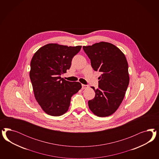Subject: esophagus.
<instances>
[{
	"instance_id": "1",
	"label": "esophagus",
	"mask_w": 159,
	"mask_h": 159,
	"mask_svg": "<svg viewBox=\"0 0 159 159\" xmlns=\"http://www.w3.org/2000/svg\"><path fill=\"white\" fill-rule=\"evenodd\" d=\"M87 85H85V84H82V89H87L88 87Z\"/></svg>"
}]
</instances>
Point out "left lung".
Instances as JSON below:
<instances>
[{
  "label": "left lung",
  "instance_id": "left-lung-1",
  "mask_svg": "<svg viewBox=\"0 0 159 159\" xmlns=\"http://www.w3.org/2000/svg\"><path fill=\"white\" fill-rule=\"evenodd\" d=\"M95 71L101 73L95 97L88 101L94 114L104 117L111 116L120 106L129 82L128 65L125 55L114 45L100 42L83 46Z\"/></svg>",
  "mask_w": 159,
  "mask_h": 159
}]
</instances>
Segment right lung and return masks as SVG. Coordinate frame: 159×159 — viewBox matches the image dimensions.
Here are the masks:
<instances>
[{
  "instance_id": "right-lung-1",
  "label": "right lung",
  "mask_w": 159,
  "mask_h": 159,
  "mask_svg": "<svg viewBox=\"0 0 159 159\" xmlns=\"http://www.w3.org/2000/svg\"><path fill=\"white\" fill-rule=\"evenodd\" d=\"M81 48L48 43L33 57L30 77L34 96L49 116H57L66 112L71 97L82 88L79 82H69L61 77L70 69L73 58Z\"/></svg>"
}]
</instances>
